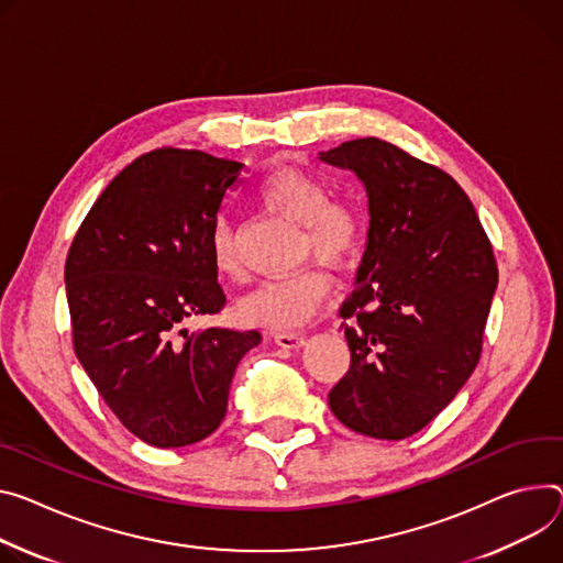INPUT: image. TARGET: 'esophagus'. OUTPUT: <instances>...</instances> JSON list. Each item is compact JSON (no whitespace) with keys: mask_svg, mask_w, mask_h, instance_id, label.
I'll list each match as a JSON object with an SVG mask.
<instances>
[{"mask_svg":"<svg viewBox=\"0 0 563 563\" xmlns=\"http://www.w3.org/2000/svg\"><path fill=\"white\" fill-rule=\"evenodd\" d=\"M274 341L280 345V347H287V350H296V347H302L305 345V336L296 334V332H276L274 334Z\"/></svg>","mask_w":563,"mask_h":563,"instance_id":"obj_1","label":"esophagus"}]
</instances>
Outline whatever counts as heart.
Masks as SVG:
<instances>
[{
  "mask_svg": "<svg viewBox=\"0 0 563 563\" xmlns=\"http://www.w3.org/2000/svg\"><path fill=\"white\" fill-rule=\"evenodd\" d=\"M274 216L302 227V251L328 265L352 263L366 240V218L350 199H330L323 179L298 170H274L255 192ZM211 263L224 278L240 276L235 235L227 222H218L209 240ZM332 278L323 269H305L287 278L267 280L238 302V317L253 328L289 332L308 323L325 302Z\"/></svg>",
  "mask_w": 563,
  "mask_h": 563,
  "instance_id": "1",
  "label": "heart"
}]
</instances>
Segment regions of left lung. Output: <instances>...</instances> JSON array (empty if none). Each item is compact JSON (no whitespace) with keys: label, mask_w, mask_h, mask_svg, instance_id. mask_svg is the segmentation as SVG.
I'll return each mask as SVG.
<instances>
[{"label":"left lung","mask_w":563,"mask_h":563,"mask_svg":"<svg viewBox=\"0 0 563 563\" xmlns=\"http://www.w3.org/2000/svg\"><path fill=\"white\" fill-rule=\"evenodd\" d=\"M368 195V240L341 305L350 368L332 413L377 440L424 429L474 373L498 285L492 244L446 173L366 136L321 152Z\"/></svg>","instance_id":"obj_1"}]
</instances>
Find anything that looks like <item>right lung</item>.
<instances>
[{"mask_svg":"<svg viewBox=\"0 0 563 563\" xmlns=\"http://www.w3.org/2000/svg\"><path fill=\"white\" fill-rule=\"evenodd\" d=\"M244 164L162 147L123 168L82 220L65 265L74 350L139 440L175 449L224 420L242 354L261 332L184 323L224 308L209 240Z\"/></svg>","mask_w":563,"mask_h":563,"instance_id":"right-lung-1","label":"right lung"}]
</instances>
